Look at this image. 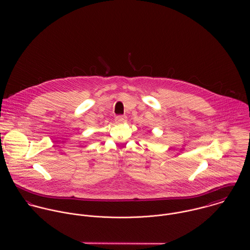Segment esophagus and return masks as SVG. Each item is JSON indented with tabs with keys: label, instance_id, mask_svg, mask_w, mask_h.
<instances>
[{
	"label": "esophagus",
	"instance_id": "1",
	"mask_svg": "<svg viewBox=\"0 0 250 250\" xmlns=\"http://www.w3.org/2000/svg\"><path fill=\"white\" fill-rule=\"evenodd\" d=\"M126 120H127V117H126L125 115H117V116L115 117V122H116L117 124H122V123H124Z\"/></svg>",
	"mask_w": 250,
	"mask_h": 250
}]
</instances>
